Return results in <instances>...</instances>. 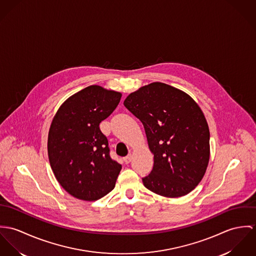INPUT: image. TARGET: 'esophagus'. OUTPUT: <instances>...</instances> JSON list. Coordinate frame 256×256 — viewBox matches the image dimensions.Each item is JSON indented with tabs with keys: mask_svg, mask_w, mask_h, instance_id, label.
<instances>
[{
	"mask_svg": "<svg viewBox=\"0 0 256 256\" xmlns=\"http://www.w3.org/2000/svg\"><path fill=\"white\" fill-rule=\"evenodd\" d=\"M132 159V154H130V155H128L126 157H124V161L126 162V164H128V163H130Z\"/></svg>",
	"mask_w": 256,
	"mask_h": 256,
	"instance_id": "1",
	"label": "esophagus"
}]
</instances>
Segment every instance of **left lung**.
<instances>
[{
    "mask_svg": "<svg viewBox=\"0 0 256 256\" xmlns=\"http://www.w3.org/2000/svg\"><path fill=\"white\" fill-rule=\"evenodd\" d=\"M124 105L142 122L154 155L144 186L169 198L194 190L210 158L209 128L198 104L176 87L152 82L130 93Z\"/></svg>",
    "mask_w": 256,
    "mask_h": 256,
    "instance_id": "1",
    "label": "left lung"
}]
</instances>
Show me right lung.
Wrapping results in <instances>:
<instances>
[{"instance_id": "right-lung-1", "label": "right lung", "mask_w": 256, "mask_h": 256, "mask_svg": "<svg viewBox=\"0 0 256 256\" xmlns=\"http://www.w3.org/2000/svg\"><path fill=\"white\" fill-rule=\"evenodd\" d=\"M122 93L90 86L68 97L53 118L48 134L51 168L76 198L100 199L113 190L122 165L111 159L100 122L114 112Z\"/></svg>"}]
</instances>
